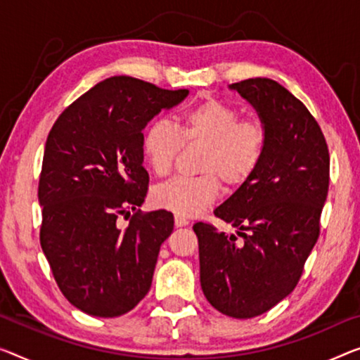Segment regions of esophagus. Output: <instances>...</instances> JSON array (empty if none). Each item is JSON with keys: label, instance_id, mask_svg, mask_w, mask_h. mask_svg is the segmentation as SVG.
<instances>
[{"label": "esophagus", "instance_id": "1", "mask_svg": "<svg viewBox=\"0 0 360 360\" xmlns=\"http://www.w3.org/2000/svg\"><path fill=\"white\" fill-rule=\"evenodd\" d=\"M187 224H189V219L184 218V217H179V214H176V217H174V226L176 228H184V226H187Z\"/></svg>", "mask_w": 360, "mask_h": 360}]
</instances>
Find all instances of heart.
I'll use <instances>...</instances> for the list:
<instances>
[{
    "instance_id": "heart-1",
    "label": "heart",
    "mask_w": 360,
    "mask_h": 360,
    "mask_svg": "<svg viewBox=\"0 0 360 360\" xmlns=\"http://www.w3.org/2000/svg\"><path fill=\"white\" fill-rule=\"evenodd\" d=\"M239 117L231 105L208 98L182 112L176 127L157 120L146 129L142 155L157 178L171 173L182 143L203 148L197 163L202 174L155 187V205L179 217H194L217 200L218 179L228 187H238L255 173L265 153L266 129L260 121Z\"/></svg>"
}]
</instances>
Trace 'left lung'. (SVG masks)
<instances>
[{
    "label": "left lung",
    "instance_id": "1",
    "mask_svg": "<svg viewBox=\"0 0 360 360\" xmlns=\"http://www.w3.org/2000/svg\"><path fill=\"white\" fill-rule=\"evenodd\" d=\"M266 129L259 168L214 214L238 229L195 223L200 284L208 302L234 319L265 314L296 288L320 234L330 184V155L315 117L271 79L231 84Z\"/></svg>",
    "mask_w": 360,
    "mask_h": 360
}]
</instances>
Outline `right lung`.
<instances>
[{
	"mask_svg": "<svg viewBox=\"0 0 360 360\" xmlns=\"http://www.w3.org/2000/svg\"><path fill=\"white\" fill-rule=\"evenodd\" d=\"M189 90H165L117 76L101 80L61 112L43 153L40 244L69 302L112 319L146 297L160 248L173 233L171 212L141 214L148 173L143 129ZM136 214L126 230L121 216Z\"/></svg>",
	"mask_w": 360,
	"mask_h": 360,
	"instance_id": "add662e5",
	"label": "right lung"
}]
</instances>
